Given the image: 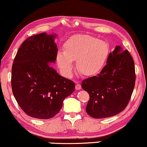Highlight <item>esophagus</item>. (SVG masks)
<instances>
[{
	"label": "esophagus",
	"mask_w": 147,
	"mask_h": 147,
	"mask_svg": "<svg viewBox=\"0 0 147 147\" xmlns=\"http://www.w3.org/2000/svg\"><path fill=\"white\" fill-rule=\"evenodd\" d=\"M75 88H76V90H81V84H78V83H77V84H76V86H75Z\"/></svg>",
	"instance_id": "obj_1"
}]
</instances>
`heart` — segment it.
<instances>
[{"label": "heart", "mask_w": 147, "mask_h": 147, "mask_svg": "<svg viewBox=\"0 0 147 147\" xmlns=\"http://www.w3.org/2000/svg\"><path fill=\"white\" fill-rule=\"evenodd\" d=\"M63 51L57 54V62L68 76L72 74L75 60L77 68L82 75H96L104 66L109 54V46L105 42L88 35L70 38L63 45Z\"/></svg>", "instance_id": "b5f03b06"}]
</instances>
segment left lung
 <instances>
[{"mask_svg":"<svg viewBox=\"0 0 147 147\" xmlns=\"http://www.w3.org/2000/svg\"><path fill=\"white\" fill-rule=\"evenodd\" d=\"M136 82L134 59L127 50L116 47L98 75L84 79L83 89L90 95L86 112L103 118L118 114L128 105Z\"/></svg>","mask_w":147,"mask_h":147,"instance_id":"1","label":"left lung"}]
</instances>
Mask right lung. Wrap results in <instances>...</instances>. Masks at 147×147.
<instances>
[{
  "mask_svg": "<svg viewBox=\"0 0 147 147\" xmlns=\"http://www.w3.org/2000/svg\"><path fill=\"white\" fill-rule=\"evenodd\" d=\"M56 35H32L23 42L11 68L13 96L31 117L49 119L59 112L63 101L75 91V83L51 67L57 54Z\"/></svg>",
  "mask_w": 147,
  "mask_h": 147,
  "instance_id": "add662e5",
  "label": "right lung"
}]
</instances>
